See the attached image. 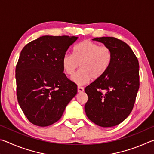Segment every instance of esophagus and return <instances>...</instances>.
<instances>
[{"label": "esophagus", "mask_w": 154, "mask_h": 154, "mask_svg": "<svg viewBox=\"0 0 154 154\" xmlns=\"http://www.w3.org/2000/svg\"><path fill=\"white\" fill-rule=\"evenodd\" d=\"M83 91H84V88L83 87H81V86L77 87V92L79 93H82L83 92Z\"/></svg>", "instance_id": "obj_1"}]
</instances>
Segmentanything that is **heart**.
<instances>
[{"instance_id": "heart-1", "label": "heart", "mask_w": 154, "mask_h": 154, "mask_svg": "<svg viewBox=\"0 0 154 154\" xmlns=\"http://www.w3.org/2000/svg\"><path fill=\"white\" fill-rule=\"evenodd\" d=\"M113 54L107 47H100L90 41H82L75 46L73 55L65 54L62 66L65 73L71 75L79 65L81 69L72 75L71 79L79 85L89 83L93 78L103 77L110 67Z\"/></svg>"}]
</instances>
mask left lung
<instances>
[{
  "mask_svg": "<svg viewBox=\"0 0 154 154\" xmlns=\"http://www.w3.org/2000/svg\"><path fill=\"white\" fill-rule=\"evenodd\" d=\"M111 49L113 60L105 74L85 88L88 100L85 111L90 120L101 127L123 122L133 109L139 88V64L129 45L110 36L92 39Z\"/></svg>",
  "mask_w": 154,
  "mask_h": 154,
  "instance_id": "left-lung-1",
  "label": "left lung"
}]
</instances>
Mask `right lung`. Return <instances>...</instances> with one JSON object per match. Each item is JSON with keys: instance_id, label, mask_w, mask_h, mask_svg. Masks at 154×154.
<instances>
[{"instance_id": "right-lung-1", "label": "right lung", "mask_w": 154, "mask_h": 154, "mask_svg": "<svg viewBox=\"0 0 154 154\" xmlns=\"http://www.w3.org/2000/svg\"><path fill=\"white\" fill-rule=\"evenodd\" d=\"M77 36H43L22 49L15 69L17 98L31 123L48 126L58 121L77 94L63 73L62 58Z\"/></svg>"}]
</instances>
